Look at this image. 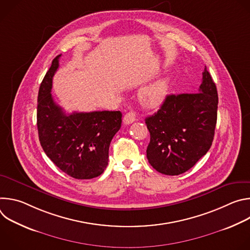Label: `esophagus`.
<instances>
[{
    "label": "esophagus",
    "instance_id": "obj_1",
    "mask_svg": "<svg viewBox=\"0 0 250 250\" xmlns=\"http://www.w3.org/2000/svg\"><path fill=\"white\" fill-rule=\"evenodd\" d=\"M135 114L134 113H132V112H129V113H127V114H125V117H124V123L125 124V125H130V124H132L134 121H135Z\"/></svg>",
    "mask_w": 250,
    "mask_h": 250
}]
</instances>
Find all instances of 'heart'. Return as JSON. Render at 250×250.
I'll return each mask as SVG.
<instances>
[{
  "label": "heart",
  "instance_id": "heart-1",
  "mask_svg": "<svg viewBox=\"0 0 250 250\" xmlns=\"http://www.w3.org/2000/svg\"><path fill=\"white\" fill-rule=\"evenodd\" d=\"M168 86V80L162 78L142 88L139 92L140 103L148 108L160 104L167 95Z\"/></svg>",
  "mask_w": 250,
  "mask_h": 250
}]
</instances>
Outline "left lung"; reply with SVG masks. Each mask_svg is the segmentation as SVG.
<instances>
[{
	"label": "left lung",
	"mask_w": 250,
	"mask_h": 250,
	"mask_svg": "<svg viewBox=\"0 0 250 250\" xmlns=\"http://www.w3.org/2000/svg\"><path fill=\"white\" fill-rule=\"evenodd\" d=\"M218 91L207 67L199 93L166 96L161 108L146 119L150 132L146 156L165 175L192 168L209 149L218 115Z\"/></svg>",
	"instance_id": "1"
}]
</instances>
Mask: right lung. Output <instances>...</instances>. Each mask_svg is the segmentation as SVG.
<instances>
[{"instance_id":"obj_1","label":"right lung","mask_w":250,"mask_h":250,"mask_svg":"<svg viewBox=\"0 0 250 250\" xmlns=\"http://www.w3.org/2000/svg\"><path fill=\"white\" fill-rule=\"evenodd\" d=\"M56 56L46 72L38 97V129L42 149L64 173L75 179H92L108 165L109 147L122 125L120 111L66 115L51 95L59 67Z\"/></svg>"}]
</instances>
